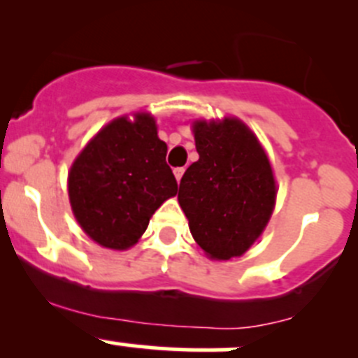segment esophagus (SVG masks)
<instances>
[{
  "instance_id": "1",
  "label": "esophagus",
  "mask_w": 358,
  "mask_h": 358,
  "mask_svg": "<svg viewBox=\"0 0 358 358\" xmlns=\"http://www.w3.org/2000/svg\"><path fill=\"white\" fill-rule=\"evenodd\" d=\"M183 173H185V168H175V176H176V180H182V176H183Z\"/></svg>"
}]
</instances>
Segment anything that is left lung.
<instances>
[{
    "label": "left lung",
    "mask_w": 358,
    "mask_h": 358,
    "mask_svg": "<svg viewBox=\"0 0 358 358\" xmlns=\"http://www.w3.org/2000/svg\"><path fill=\"white\" fill-rule=\"evenodd\" d=\"M199 161L182 176L178 202L190 234L213 259H230L251 248L275 204L268 157L239 119L194 122Z\"/></svg>",
    "instance_id": "1"
}]
</instances>
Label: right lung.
<instances>
[{
  "label": "right lung",
  "mask_w": 358,
  "mask_h": 358,
  "mask_svg": "<svg viewBox=\"0 0 358 358\" xmlns=\"http://www.w3.org/2000/svg\"><path fill=\"white\" fill-rule=\"evenodd\" d=\"M154 117L114 119L72 164L69 199L81 229L100 246L128 249L178 183L166 162Z\"/></svg>",
  "instance_id": "right-lung-1"
}]
</instances>
